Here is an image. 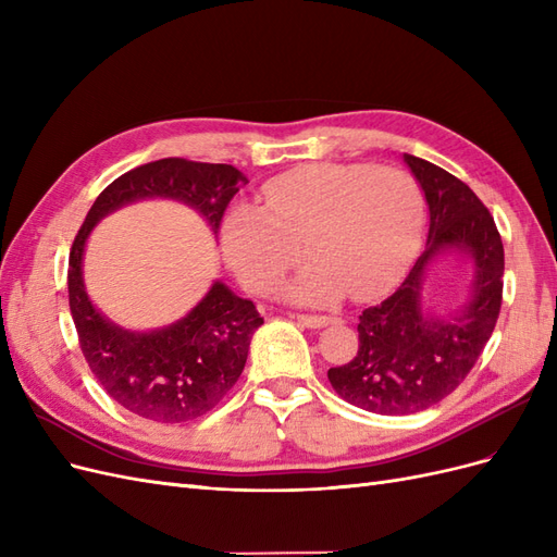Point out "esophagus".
<instances>
[{"mask_svg": "<svg viewBox=\"0 0 557 557\" xmlns=\"http://www.w3.org/2000/svg\"><path fill=\"white\" fill-rule=\"evenodd\" d=\"M297 323H301L305 327L320 330V327H327L330 323H334V318H330V315H309V313H299V315H297Z\"/></svg>", "mask_w": 557, "mask_h": 557, "instance_id": "1", "label": "esophagus"}]
</instances>
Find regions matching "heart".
<instances>
[{
  "mask_svg": "<svg viewBox=\"0 0 557 557\" xmlns=\"http://www.w3.org/2000/svg\"><path fill=\"white\" fill-rule=\"evenodd\" d=\"M264 209L234 205L221 221L227 264L248 290L272 293L288 269L307 267L283 295L330 305L352 290L374 299L404 278L425 230V197L399 166L318 162L264 183Z\"/></svg>",
  "mask_w": 557,
  "mask_h": 557,
  "instance_id": "1",
  "label": "heart"
}]
</instances>
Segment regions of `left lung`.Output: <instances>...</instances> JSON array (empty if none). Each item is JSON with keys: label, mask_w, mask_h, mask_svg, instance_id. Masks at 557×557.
<instances>
[{"label": "left lung", "mask_w": 557, "mask_h": 557, "mask_svg": "<svg viewBox=\"0 0 557 557\" xmlns=\"http://www.w3.org/2000/svg\"><path fill=\"white\" fill-rule=\"evenodd\" d=\"M404 162L428 199V246L399 288L362 311L356 358L327 372L336 395L381 416L425 411L465 381L495 330L504 285V246L483 201L442 166L409 153ZM448 249L472 260L475 281L458 314L434 317L422 307V281Z\"/></svg>", "instance_id": "8db88e82"}]
</instances>
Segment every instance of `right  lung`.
<instances>
[{"label":"right lung","instance_id":"1","mask_svg":"<svg viewBox=\"0 0 557 557\" xmlns=\"http://www.w3.org/2000/svg\"><path fill=\"white\" fill-rule=\"evenodd\" d=\"M248 178L232 164L164 158L129 170L102 190L70 252V309L95 379L123 409L156 423L209 413L239 381L248 346L264 320L250 299L215 281L199 305L153 332L117 327L99 313L83 283V250L104 215L139 199H176L195 209L218 237L230 199Z\"/></svg>","mask_w":557,"mask_h":557}]
</instances>
